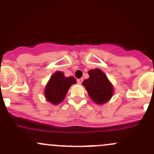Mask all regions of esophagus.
Masks as SVG:
<instances>
[{
	"label": "esophagus",
	"mask_w": 154,
	"mask_h": 154,
	"mask_svg": "<svg viewBox=\"0 0 154 154\" xmlns=\"http://www.w3.org/2000/svg\"><path fill=\"white\" fill-rule=\"evenodd\" d=\"M77 83H78V84H81V83H82V82L83 81V78H80V79H78V80H77Z\"/></svg>",
	"instance_id": "1"
}]
</instances>
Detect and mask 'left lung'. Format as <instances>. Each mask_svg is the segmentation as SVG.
I'll return each instance as SVG.
<instances>
[{
  "mask_svg": "<svg viewBox=\"0 0 154 154\" xmlns=\"http://www.w3.org/2000/svg\"><path fill=\"white\" fill-rule=\"evenodd\" d=\"M89 77L83 82L90 98L97 104H104L112 97L114 88L106 74L100 69H91L88 72Z\"/></svg>",
  "mask_w": 154,
  "mask_h": 154,
  "instance_id": "left-lung-1",
  "label": "left lung"
}]
</instances>
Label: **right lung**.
Wrapping results in <instances>:
<instances>
[{
	"mask_svg": "<svg viewBox=\"0 0 154 154\" xmlns=\"http://www.w3.org/2000/svg\"><path fill=\"white\" fill-rule=\"evenodd\" d=\"M77 83L73 77H66L64 73L57 71L52 74L45 88L46 100L54 105L63 102L71 85Z\"/></svg>",
	"mask_w": 154,
	"mask_h": 154,
	"instance_id": "right-lung-1",
	"label": "right lung"
}]
</instances>
